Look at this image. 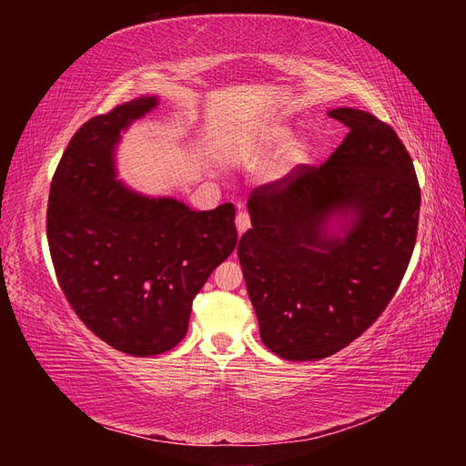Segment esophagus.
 <instances>
[{
    "label": "esophagus",
    "mask_w": 466,
    "mask_h": 466,
    "mask_svg": "<svg viewBox=\"0 0 466 466\" xmlns=\"http://www.w3.org/2000/svg\"><path fill=\"white\" fill-rule=\"evenodd\" d=\"M235 225H237V231L238 233H245L248 228H250V216L247 214L245 209H241L235 218Z\"/></svg>",
    "instance_id": "esophagus-1"
}]
</instances>
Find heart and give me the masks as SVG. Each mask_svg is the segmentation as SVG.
Masks as SVG:
<instances>
[{"label": "heart", "mask_w": 466, "mask_h": 466, "mask_svg": "<svg viewBox=\"0 0 466 466\" xmlns=\"http://www.w3.org/2000/svg\"><path fill=\"white\" fill-rule=\"evenodd\" d=\"M291 137V130L288 124H281L276 120H268L258 124L255 132H252V139H255L257 147L260 149H276L284 146L279 155V165L278 171L281 175L289 173L291 168L305 163L309 157V144L303 137H295L288 143L287 139Z\"/></svg>", "instance_id": "obj_1"}]
</instances>
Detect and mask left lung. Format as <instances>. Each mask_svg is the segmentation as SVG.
<instances>
[{
  "mask_svg": "<svg viewBox=\"0 0 466 466\" xmlns=\"http://www.w3.org/2000/svg\"><path fill=\"white\" fill-rule=\"evenodd\" d=\"M327 163L252 190L237 247L264 346L289 361L336 354L397 293L418 233L420 187L389 124L360 108Z\"/></svg>",
  "mask_w": 466,
  "mask_h": 466,
  "instance_id": "1",
  "label": "left lung"
}]
</instances>
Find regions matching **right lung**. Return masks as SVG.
I'll use <instances>...</instances> for the list:
<instances>
[{
    "label": "right lung",
    "mask_w": 466,
    "mask_h": 466,
    "mask_svg": "<svg viewBox=\"0 0 466 466\" xmlns=\"http://www.w3.org/2000/svg\"><path fill=\"white\" fill-rule=\"evenodd\" d=\"M157 103L137 96L83 124L56 168L46 214L66 299L101 340L137 358L185 338L196 293L237 245L233 204L196 211L116 178L120 132Z\"/></svg>",
    "instance_id": "right-lung-1"
}]
</instances>
